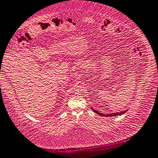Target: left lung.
<instances>
[{"mask_svg": "<svg viewBox=\"0 0 158 158\" xmlns=\"http://www.w3.org/2000/svg\"><path fill=\"white\" fill-rule=\"evenodd\" d=\"M92 108V110L94 112L97 113V114H98L99 116L106 117L116 116H118V115H120V114H123V113H126V112L128 110H124V111H123V112H114V113H110V114H103V113H100L99 112L97 111V110H94L92 108Z\"/></svg>", "mask_w": 158, "mask_h": 158, "instance_id": "1", "label": "left lung"}]
</instances>
